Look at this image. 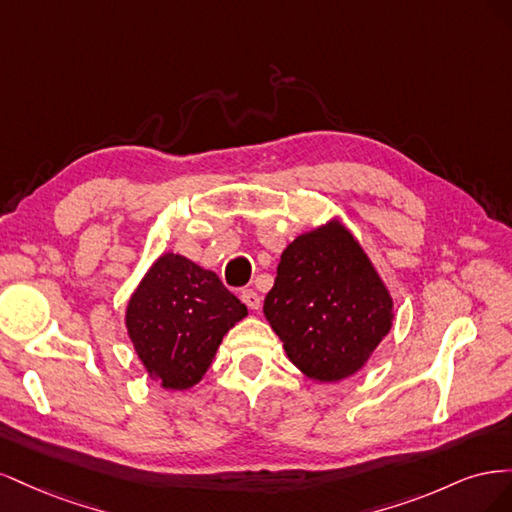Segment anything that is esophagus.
Wrapping results in <instances>:
<instances>
[{
    "label": "esophagus",
    "mask_w": 512,
    "mask_h": 512,
    "mask_svg": "<svg viewBox=\"0 0 512 512\" xmlns=\"http://www.w3.org/2000/svg\"><path fill=\"white\" fill-rule=\"evenodd\" d=\"M241 301L250 307V309H258L260 307V297H258V292L256 290H252V288H245L243 292H241Z\"/></svg>",
    "instance_id": "34e87169"
}]
</instances>
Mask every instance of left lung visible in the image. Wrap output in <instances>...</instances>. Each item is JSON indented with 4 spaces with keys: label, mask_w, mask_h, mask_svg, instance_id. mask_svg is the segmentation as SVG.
Segmentation results:
<instances>
[{
    "label": "left lung",
    "mask_w": 512,
    "mask_h": 512,
    "mask_svg": "<svg viewBox=\"0 0 512 512\" xmlns=\"http://www.w3.org/2000/svg\"><path fill=\"white\" fill-rule=\"evenodd\" d=\"M265 316L305 376L337 382L356 374L389 333L393 299L363 247L331 222L286 247Z\"/></svg>",
    "instance_id": "left-lung-1"
}]
</instances>
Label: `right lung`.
Listing matches in <instances>:
<instances>
[{
	"label": "right lung",
	"mask_w": 512,
	"mask_h": 512,
	"mask_svg": "<svg viewBox=\"0 0 512 512\" xmlns=\"http://www.w3.org/2000/svg\"><path fill=\"white\" fill-rule=\"evenodd\" d=\"M245 316L247 307L213 271L164 254L132 294L126 324L149 376L183 391L207 374L222 337Z\"/></svg>",
	"instance_id": "right-lung-1"
}]
</instances>
